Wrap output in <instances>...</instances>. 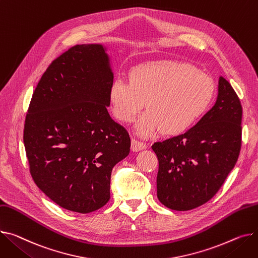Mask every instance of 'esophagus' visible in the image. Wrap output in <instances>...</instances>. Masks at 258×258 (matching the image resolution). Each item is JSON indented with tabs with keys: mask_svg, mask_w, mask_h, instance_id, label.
Segmentation results:
<instances>
[{
	"mask_svg": "<svg viewBox=\"0 0 258 258\" xmlns=\"http://www.w3.org/2000/svg\"><path fill=\"white\" fill-rule=\"evenodd\" d=\"M146 147H147L146 144L143 143V142H140V141L136 140V139L132 140V150L135 151V152L136 151H140L142 149H145Z\"/></svg>",
	"mask_w": 258,
	"mask_h": 258,
	"instance_id": "esophagus-1",
	"label": "esophagus"
}]
</instances>
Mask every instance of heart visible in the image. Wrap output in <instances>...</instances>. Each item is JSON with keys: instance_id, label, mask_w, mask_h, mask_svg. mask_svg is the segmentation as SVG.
Segmentation results:
<instances>
[{"instance_id": "b5f03b06", "label": "heart", "mask_w": 258, "mask_h": 258, "mask_svg": "<svg viewBox=\"0 0 258 258\" xmlns=\"http://www.w3.org/2000/svg\"><path fill=\"white\" fill-rule=\"evenodd\" d=\"M212 78L177 61H151L133 67L128 83L112 81L108 99L114 117L131 123L146 105L136 131L148 137L159 128L166 135L180 134L209 111L215 98Z\"/></svg>"}]
</instances>
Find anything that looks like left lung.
<instances>
[{
  "label": "left lung",
  "instance_id": "obj_1",
  "mask_svg": "<svg viewBox=\"0 0 258 258\" xmlns=\"http://www.w3.org/2000/svg\"><path fill=\"white\" fill-rule=\"evenodd\" d=\"M242 114L231 85L220 77L214 107L185 133L151 146L159 160L157 195L162 204L190 211L216 195L241 150Z\"/></svg>",
  "mask_w": 258,
  "mask_h": 258
}]
</instances>
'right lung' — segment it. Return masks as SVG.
<instances>
[{
    "mask_svg": "<svg viewBox=\"0 0 258 258\" xmlns=\"http://www.w3.org/2000/svg\"><path fill=\"white\" fill-rule=\"evenodd\" d=\"M107 47L78 44L50 63L33 93L24 143L34 182L59 207L94 212L109 201L114 166L131 149L111 118Z\"/></svg>",
    "mask_w": 258,
    "mask_h": 258,
    "instance_id": "right-lung-1",
    "label": "right lung"
}]
</instances>
